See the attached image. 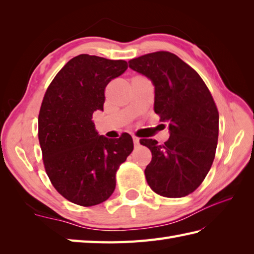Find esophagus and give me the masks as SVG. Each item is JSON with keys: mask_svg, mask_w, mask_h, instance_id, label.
I'll list each match as a JSON object with an SVG mask.
<instances>
[{"mask_svg": "<svg viewBox=\"0 0 254 254\" xmlns=\"http://www.w3.org/2000/svg\"><path fill=\"white\" fill-rule=\"evenodd\" d=\"M133 143H134V146H138L139 145V138L136 136H133Z\"/></svg>", "mask_w": 254, "mask_h": 254, "instance_id": "obj_1", "label": "esophagus"}]
</instances>
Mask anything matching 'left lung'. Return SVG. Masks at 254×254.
<instances>
[{
	"mask_svg": "<svg viewBox=\"0 0 254 254\" xmlns=\"http://www.w3.org/2000/svg\"><path fill=\"white\" fill-rule=\"evenodd\" d=\"M128 66L152 80L154 110L169 124L168 141L141 138L152 152L145 169L150 189L165 197L195 191L212 167L218 141L219 115L204 80L179 57L168 51L148 53Z\"/></svg>",
	"mask_w": 254,
	"mask_h": 254,
	"instance_id": "obj_1",
	"label": "left lung"
}]
</instances>
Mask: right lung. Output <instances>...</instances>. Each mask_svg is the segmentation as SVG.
Listing matches in <instances>:
<instances>
[{"mask_svg": "<svg viewBox=\"0 0 254 254\" xmlns=\"http://www.w3.org/2000/svg\"><path fill=\"white\" fill-rule=\"evenodd\" d=\"M127 68L123 60L79 55L56 75L42 100L38 137L46 172L63 197L80 206L110 197L117 170L133 150L130 134L98 135L91 120L104 110L106 86Z\"/></svg>", "mask_w": 254, "mask_h": 254, "instance_id": "1", "label": "right lung"}]
</instances>
